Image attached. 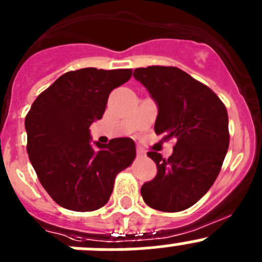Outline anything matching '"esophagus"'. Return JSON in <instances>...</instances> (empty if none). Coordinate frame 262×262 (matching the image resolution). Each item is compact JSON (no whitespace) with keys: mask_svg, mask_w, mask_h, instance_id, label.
<instances>
[{"mask_svg":"<svg viewBox=\"0 0 262 262\" xmlns=\"http://www.w3.org/2000/svg\"><path fill=\"white\" fill-rule=\"evenodd\" d=\"M137 155H138V157H144V156H146V152H144L143 149L138 148V149H137Z\"/></svg>","mask_w":262,"mask_h":262,"instance_id":"esophagus-1","label":"esophagus"}]
</instances>
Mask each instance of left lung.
<instances>
[{
    "label": "left lung",
    "mask_w": 262,
    "mask_h": 262,
    "mask_svg": "<svg viewBox=\"0 0 262 262\" xmlns=\"http://www.w3.org/2000/svg\"><path fill=\"white\" fill-rule=\"evenodd\" d=\"M133 77L156 103V134L175 141L167 160L147 154L157 175L142 185L141 194L152 209L182 211L201 200L219 175L229 147L227 108L209 87L178 68H138Z\"/></svg>",
    "instance_id": "1"
}]
</instances>
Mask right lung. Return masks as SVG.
Listing matches in <instances>:
<instances>
[{"label":"right lung","instance_id":"obj_1","mask_svg":"<svg viewBox=\"0 0 262 262\" xmlns=\"http://www.w3.org/2000/svg\"><path fill=\"white\" fill-rule=\"evenodd\" d=\"M130 75V69L96 68L65 73L33 102L25 118L28 155L40 184L63 209L84 212L105 206L115 177L133 164V139L92 144L90 130L102 119L111 91Z\"/></svg>","mask_w":262,"mask_h":262}]
</instances>
